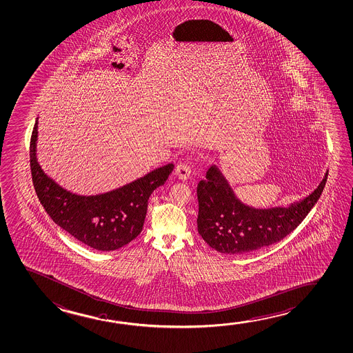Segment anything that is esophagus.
<instances>
[{"label": "esophagus", "mask_w": 353, "mask_h": 353, "mask_svg": "<svg viewBox=\"0 0 353 353\" xmlns=\"http://www.w3.org/2000/svg\"><path fill=\"white\" fill-rule=\"evenodd\" d=\"M190 174H191V169L186 163H179L175 167V175L179 180L185 181V180L189 179Z\"/></svg>", "instance_id": "obj_1"}]
</instances>
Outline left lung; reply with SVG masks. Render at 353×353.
<instances>
[{
	"label": "left lung",
	"instance_id": "obj_1",
	"mask_svg": "<svg viewBox=\"0 0 353 353\" xmlns=\"http://www.w3.org/2000/svg\"><path fill=\"white\" fill-rule=\"evenodd\" d=\"M327 179L303 200L289 207L256 208L243 203L216 164L197 185V230L213 250L241 256L268 248L295 230L319 200Z\"/></svg>",
	"mask_w": 353,
	"mask_h": 353
}]
</instances>
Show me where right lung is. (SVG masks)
<instances>
[{
	"mask_svg": "<svg viewBox=\"0 0 353 353\" xmlns=\"http://www.w3.org/2000/svg\"><path fill=\"white\" fill-rule=\"evenodd\" d=\"M37 119L30 139V169L37 199L58 226L99 251H114L141 232L148 197L168 179L174 165L165 164L118 189L78 195L43 172L37 157Z\"/></svg>",
	"mask_w": 353,
	"mask_h": 353,
	"instance_id": "add662e5",
	"label": "right lung"
}]
</instances>
